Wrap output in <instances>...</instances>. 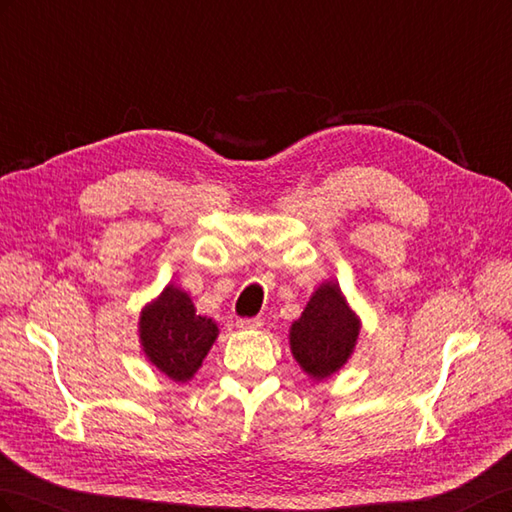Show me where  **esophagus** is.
<instances>
[{"label":"esophagus","mask_w":512,"mask_h":512,"mask_svg":"<svg viewBox=\"0 0 512 512\" xmlns=\"http://www.w3.org/2000/svg\"><path fill=\"white\" fill-rule=\"evenodd\" d=\"M237 327L243 331H250V329H260L262 327V318L254 316V318H239L237 320Z\"/></svg>","instance_id":"1"}]
</instances>
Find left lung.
Returning a JSON list of instances; mask_svg holds the SVG:
<instances>
[{"mask_svg":"<svg viewBox=\"0 0 512 512\" xmlns=\"http://www.w3.org/2000/svg\"><path fill=\"white\" fill-rule=\"evenodd\" d=\"M359 335V320L350 312L337 284H322L309 299L301 318L290 329L294 359L314 380L342 367Z\"/></svg>","mask_w":512,"mask_h":512,"instance_id":"left-lung-1","label":"left lung"}]
</instances>
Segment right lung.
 <instances>
[{"label": "right lung", "mask_w": 512, "mask_h": 512, "mask_svg": "<svg viewBox=\"0 0 512 512\" xmlns=\"http://www.w3.org/2000/svg\"><path fill=\"white\" fill-rule=\"evenodd\" d=\"M218 337V327L198 316L188 294L166 286L141 314V342L149 361L175 382L190 380Z\"/></svg>", "instance_id": "right-lung-1"}]
</instances>
